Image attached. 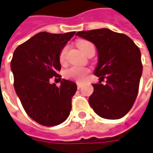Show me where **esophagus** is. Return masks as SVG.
Segmentation results:
<instances>
[{"instance_id": "esophagus-1", "label": "esophagus", "mask_w": 153, "mask_h": 153, "mask_svg": "<svg viewBox=\"0 0 153 153\" xmlns=\"http://www.w3.org/2000/svg\"><path fill=\"white\" fill-rule=\"evenodd\" d=\"M81 87H82V85H81V84L77 83V88H78V89H80Z\"/></svg>"}]
</instances>
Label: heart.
I'll list each match as a JSON object with an SVG mask.
<instances>
[{
  "mask_svg": "<svg viewBox=\"0 0 153 153\" xmlns=\"http://www.w3.org/2000/svg\"><path fill=\"white\" fill-rule=\"evenodd\" d=\"M78 47L79 48V50L83 52L84 54H85L88 50L91 49H95L94 45L92 43L86 41V40H80L78 42ZM68 46H65L62 50H61L60 55H59V60L60 62L63 64L66 62V57H67V53H68ZM89 74V70L84 68H80V67H77V66H73L69 68L66 69L64 71L63 74L65 78L69 79L72 80H74L77 82H82L84 81L86 76Z\"/></svg>",
  "mask_w": 153,
  "mask_h": 153,
  "instance_id": "obj_1",
  "label": "heart"
}]
</instances>
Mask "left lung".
Instances as JSON below:
<instances>
[{
	"mask_svg": "<svg viewBox=\"0 0 153 153\" xmlns=\"http://www.w3.org/2000/svg\"><path fill=\"white\" fill-rule=\"evenodd\" d=\"M95 44L98 63L94 74L99 83L93 84L90 96L91 107L105 119H119L133 107L142 74L140 50L127 35L107 28L76 33ZM106 79V84L101 81Z\"/></svg>",
	"mask_w": 153,
	"mask_h": 153,
	"instance_id": "1",
	"label": "left lung"
}]
</instances>
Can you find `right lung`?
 <instances>
[{"label":"right lung","instance_id":"add662e5","mask_svg":"<svg viewBox=\"0 0 153 153\" xmlns=\"http://www.w3.org/2000/svg\"><path fill=\"white\" fill-rule=\"evenodd\" d=\"M74 34L39 32L13 52L11 69L15 91L26 114L43 126L61 124L69 116L76 84L62 79L56 86L50 79L62 78L57 74L62 68L59 55Z\"/></svg>","mask_w":153,"mask_h":153}]
</instances>
